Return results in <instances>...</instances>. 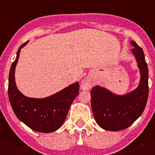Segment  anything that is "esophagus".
<instances>
[{
	"instance_id": "34e87169",
	"label": "esophagus",
	"mask_w": 155,
	"mask_h": 155,
	"mask_svg": "<svg viewBox=\"0 0 155 155\" xmlns=\"http://www.w3.org/2000/svg\"><path fill=\"white\" fill-rule=\"evenodd\" d=\"M91 87H92V81L90 78L86 77L81 81V88L83 90H89Z\"/></svg>"
}]
</instances>
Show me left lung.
Wrapping results in <instances>:
<instances>
[{
    "instance_id": "1",
    "label": "left lung",
    "mask_w": 155,
    "mask_h": 155,
    "mask_svg": "<svg viewBox=\"0 0 155 155\" xmlns=\"http://www.w3.org/2000/svg\"><path fill=\"white\" fill-rule=\"evenodd\" d=\"M141 73L138 87L125 95L113 94L108 89L96 86L91 90V105L95 120L104 130L119 131L132 125L142 115L147 105L148 67L143 50L134 42H130Z\"/></svg>"
}]
</instances>
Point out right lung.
<instances>
[{"label":"right lung","instance_id":"right-lung-1","mask_svg":"<svg viewBox=\"0 0 155 155\" xmlns=\"http://www.w3.org/2000/svg\"><path fill=\"white\" fill-rule=\"evenodd\" d=\"M22 44L17 52V57L11 65L8 75V99L17 117L31 130L41 133H51L63 125L71 104L77 97L80 84L76 82L51 97L36 99L24 96L15 83V68Z\"/></svg>","mask_w":155,"mask_h":155}]
</instances>
